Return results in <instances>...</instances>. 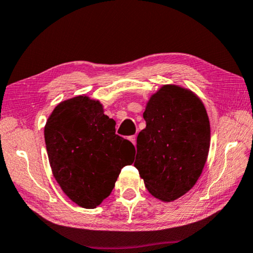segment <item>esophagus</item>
Masks as SVG:
<instances>
[{"label":"esophagus","mask_w":253,"mask_h":253,"mask_svg":"<svg viewBox=\"0 0 253 253\" xmlns=\"http://www.w3.org/2000/svg\"><path fill=\"white\" fill-rule=\"evenodd\" d=\"M129 140H130V142H131L132 144L136 145V135L130 136V137H129Z\"/></svg>","instance_id":"obj_1"}]
</instances>
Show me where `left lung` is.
Instances as JSON below:
<instances>
[{
    "label": "left lung",
    "instance_id": "obj_1",
    "mask_svg": "<svg viewBox=\"0 0 253 253\" xmlns=\"http://www.w3.org/2000/svg\"><path fill=\"white\" fill-rule=\"evenodd\" d=\"M134 166L149 193L170 202L195 185L207 162L211 130L205 107L193 92L163 85L144 111Z\"/></svg>",
    "mask_w": 253,
    "mask_h": 253
}]
</instances>
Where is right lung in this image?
<instances>
[{
    "instance_id": "add662e5",
    "label": "right lung",
    "mask_w": 253,
    "mask_h": 253,
    "mask_svg": "<svg viewBox=\"0 0 253 253\" xmlns=\"http://www.w3.org/2000/svg\"><path fill=\"white\" fill-rule=\"evenodd\" d=\"M99 101L78 96L55 107L44 128L54 178L76 204L93 209L108 196L135 147L116 134Z\"/></svg>"
}]
</instances>
